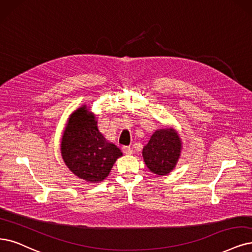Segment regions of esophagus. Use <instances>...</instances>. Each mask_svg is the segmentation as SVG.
Returning <instances> with one entry per match:
<instances>
[{
	"label": "esophagus",
	"instance_id": "obj_1",
	"mask_svg": "<svg viewBox=\"0 0 252 252\" xmlns=\"http://www.w3.org/2000/svg\"><path fill=\"white\" fill-rule=\"evenodd\" d=\"M123 152L125 155H131L133 154V150L129 146H124L123 147Z\"/></svg>",
	"mask_w": 252,
	"mask_h": 252
}]
</instances>
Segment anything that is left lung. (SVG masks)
I'll use <instances>...</instances> for the list:
<instances>
[{
  "mask_svg": "<svg viewBox=\"0 0 252 252\" xmlns=\"http://www.w3.org/2000/svg\"><path fill=\"white\" fill-rule=\"evenodd\" d=\"M182 141L173 128L158 129L144 146L142 156L147 168L158 175L170 173L179 161Z\"/></svg>",
  "mask_w": 252,
  "mask_h": 252,
  "instance_id": "8db88e82",
  "label": "left lung"
}]
</instances>
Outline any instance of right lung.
I'll return each mask as SVG.
<instances>
[{
  "mask_svg": "<svg viewBox=\"0 0 252 252\" xmlns=\"http://www.w3.org/2000/svg\"><path fill=\"white\" fill-rule=\"evenodd\" d=\"M64 163L78 178L89 183H99L123 153L106 140L97 128L95 116L81 107L68 118L61 141Z\"/></svg>",
  "mask_w": 252,
  "mask_h": 252,
  "instance_id": "1",
  "label": "right lung"
}]
</instances>
